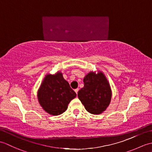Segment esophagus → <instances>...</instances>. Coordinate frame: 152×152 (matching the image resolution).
Instances as JSON below:
<instances>
[{"instance_id":"obj_1","label":"esophagus","mask_w":152,"mask_h":152,"mask_svg":"<svg viewBox=\"0 0 152 152\" xmlns=\"http://www.w3.org/2000/svg\"><path fill=\"white\" fill-rule=\"evenodd\" d=\"M78 91H79V89H78V88H76V89H74V91L76 92V94H78Z\"/></svg>"}]
</instances>
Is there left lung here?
<instances>
[{
  "mask_svg": "<svg viewBox=\"0 0 152 152\" xmlns=\"http://www.w3.org/2000/svg\"><path fill=\"white\" fill-rule=\"evenodd\" d=\"M84 86L78 93L86 110L93 114L104 111L111 101L112 91L107 79L102 72H90L83 78Z\"/></svg>",
  "mask_w": 152,
  "mask_h": 152,
  "instance_id": "left-lung-1",
  "label": "left lung"
}]
</instances>
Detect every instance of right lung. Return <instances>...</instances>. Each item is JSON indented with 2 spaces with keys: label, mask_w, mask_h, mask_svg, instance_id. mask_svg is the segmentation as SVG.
<instances>
[{
  "label": "right lung",
  "mask_w": 152,
  "mask_h": 152,
  "mask_svg": "<svg viewBox=\"0 0 152 152\" xmlns=\"http://www.w3.org/2000/svg\"><path fill=\"white\" fill-rule=\"evenodd\" d=\"M76 96V93L60 72L46 75L38 91L40 104L48 114L53 115L65 112L68 104Z\"/></svg>",
  "instance_id": "add662e5"
}]
</instances>
